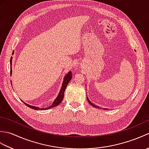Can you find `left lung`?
Listing matches in <instances>:
<instances>
[{"label":"left lung","instance_id":"1","mask_svg":"<svg viewBox=\"0 0 149 149\" xmlns=\"http://www.w3.org/2000/svg\"><path fill=\"white\" fill-rule=\"evenodd\" d=\"M86 98H87V100H88V102H89V104H90V105L91 106H92L93 107H96V108H98V109H102V108H101V107H99V106H97V105H95V104H94L93 102H91V101L90 100V99H88V97H87V95H86ZM103 109V108H102ZM104 109H106V108H104Z\"/></svg>","mask_w":149,"mask_h":149}]
</instances>
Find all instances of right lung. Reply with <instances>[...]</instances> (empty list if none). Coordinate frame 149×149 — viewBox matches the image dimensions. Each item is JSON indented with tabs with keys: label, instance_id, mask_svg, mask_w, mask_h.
<instances>
[{
	"label": "right lung",
	"instance_id": "right-lung-1",
	"mask_svg": "<svg viewBox=\"0 0 149 149\" xmlns=\"http://www.w3.org/2000/svg\"><path fill=\"white\" fill-rule=\"evenodd\" d=\"M14 54V51H13L12 54L13 55ZM12 59H13V57L11 58L10 59V73H11V75H12ZM72 72H69L68 74H66V75L65 76L64 79H63V84L61 85V90H60L59 92L58 95V96L56 98V99L54 101L53 103L50 105V106H49L48 107H45V108H41V107H38L37 106H31L29 105V104H26V102H24L23 100V102L26 104L27 106H28L31 109H35V110H46V109H49L50 108H53V107H54L56 106H58L59 104L62 102V100L63 99V98H64V93H65V91L66 86H67L68 84L69 83V82L70 81V80L72 79Z\"/></svg>",
	"mask_w": 149,
	"mask_h": 149
}]
</instances>
